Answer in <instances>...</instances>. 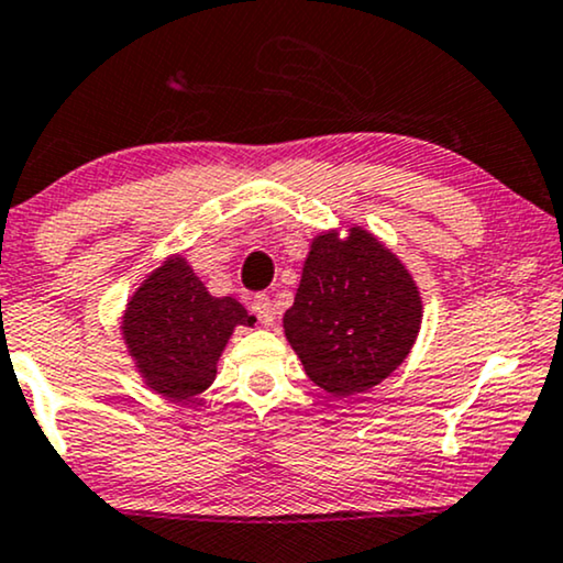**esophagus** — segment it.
<instances>
[{
	"instance_id": "esophagus-1",
	"label": "esophagus",
	"mask_w": 563,
	"mask_h": 563,
	"mask_svg": "<svg viewBox=\"0 0 563 563\" xmlns=\"http://www.w3.org/2000/svg\"><path fill=\"white\" fill-rule=\"evenodd\" d=\"M250 310L258 316V321L263 325H274L276 313H274V302H271L268 295H255V300H253V305H250Z\"/></svg>"
}]
</instances>
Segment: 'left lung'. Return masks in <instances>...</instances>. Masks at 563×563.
Instances as JSON below:
<instances>
[{"instance_id":"1","label":"left lung","mask_w":563,"mask_h":563,"mask_svg":"<svg viewBox=\"0 0 563 563\" xmlns=\"http://www.w3.org/2000/svg\"><path fill=\"white\" fill-rule=\"evenodd\" d=\"M422 300L412 274L363 227L310 242L284 334L308 378L334 397L367 391L412 350Z\"/></svg>"}]
</instances>
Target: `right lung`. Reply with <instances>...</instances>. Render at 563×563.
I'll list each match as a JSON object with an SVG mask.
<instances>
[{"label": "right lung", "mask_w": 563, "mask_h": 563, "mask_svg": "<svg viewBox=\"0 0 563 563\" xmlns=\"http://www.w3.org/2000/svg\"><path fill=\"white\" fill-rule=\"evenodd\" d=\"M253 323L234 297H213L190 263L172 255L130 297L122 339L145 386L183 401L213 384L232 331Z\"/></svg>", "instance_id": "1"}]
</instances>
